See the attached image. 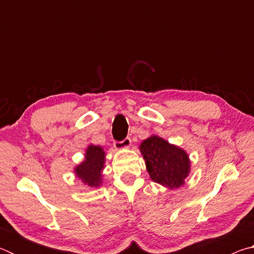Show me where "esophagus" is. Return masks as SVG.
<instances>
[{
    "mask_svg": "<svg viewBox=\"0 0 254 254\" xmlns=\"http://www.w3.org/2000/svg\"><path fill=\"white\" fill-rule=\"evenodd\" d=\"M130 145H131V139L128 136H127L126 139H123L122 141H115V142H114V147L117 149L128 148Z\"/></svg>",
    "mask_w": 254,
    "mask_h": 254,
    "instance_id": "obj_1",
    "label": "esophagus"
}]
</instances>
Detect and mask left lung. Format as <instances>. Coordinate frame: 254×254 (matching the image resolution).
Returning <instances> with one entry per match:
<instances>
[{
  "instance_id": "8db88e82",
  "label": "left lung",
  "mask_w": 254,
  "mask_h": 254,
  "mask_svg": "<svg viewBox=\"0 0 254 254\" xmlns=\"http://www.w3.org/2000/svg\"><path fill=\"white\" fill-rule=\"evenodd\" d=\"M140 150L153 182L170 188H177L185 183L189 173V160L184 150L156 135L144 140Z\"/></svg>"
}]
</instances>
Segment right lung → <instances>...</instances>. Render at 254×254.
<instances>
[{"label":"right lung","instance_id":"1","mask_svg":"<svg viewBox=\"0 0 254 254\" xmlns=\"http://www.w3.org/2000/svg\"><path fill=\"white\" fill-rule=\"evenodd\" d=\"M105 153L98 145H89L83 163L76 167V175L89 187H97L102 183Z\"/></svg>","mask_w":254,"mask_h":254}]
</instances>
